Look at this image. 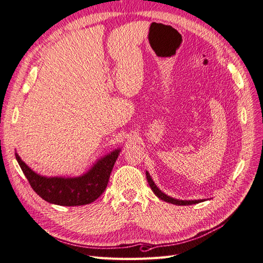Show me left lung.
Returning a JSON list of instances; mask_svg holds the SVG:
<instances>
[{"label":"left lung","mask_w":263,"mask_h":263,"mask_svg":"<svg viewBox=\"0 0 263 263\" xmlns=\"http://www.w3.org/2000/svg\"><path fill=\"white\" fill-rule=\"evenodd\" d=\"M146 177H147V181H148V183H149V185H150L151 190H153V192H154L159 198H161V200L164 201V202H168V203H171V204H174V205H192V204H197V203L203 202V200L182 201V200H177V198L170 197V196H168V195H165L163 192H161V191L157 187V185L155 184V182L153 181V179H151V177H150V174L148 173V171H146Z\"/></svg>","instance_id":"1"}]
</instances>
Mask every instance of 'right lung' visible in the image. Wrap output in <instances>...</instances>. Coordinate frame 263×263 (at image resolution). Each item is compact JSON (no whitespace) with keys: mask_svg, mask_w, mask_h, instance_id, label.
<instances>
[{"mask_svg":"<svg viewBox=\"0 0 263 263\" xmlns=\"http://www.w3.org/2000/svg\"><path fill=\"white\" fill-rule=\"evenodd\" d=\"M119 149L101 158L92 168L77 178H46L39 176L24 162L17 154L16 160L29 184L43 200L62 206L90 204L104 192Z\"/></svg>","mask_w":263,"mask_h":263,"instance_id":"1","label":"right lung"}]
</instances>
